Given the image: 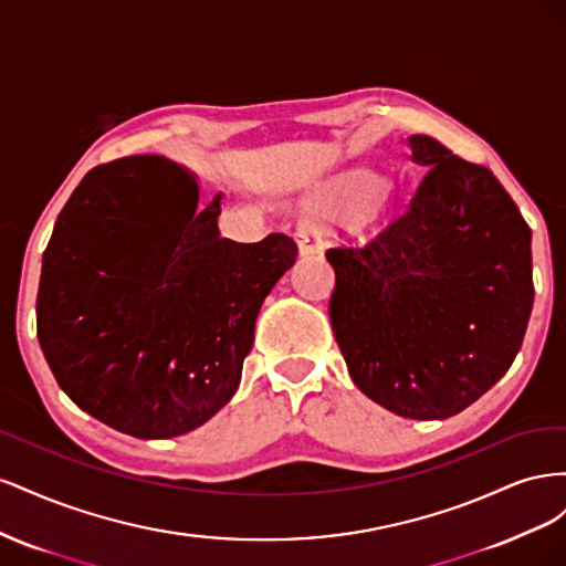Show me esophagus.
I'll return each mask as SVG.
<instances>
[{"instance_id":"1","label":"esophagus","mask_w":566,"mask_h":566,"mask_svg":"<svg viewBox=\"0 0 566 566\" xmlns=\"http://www.w3.org/2000/svg\"><path fill=\"white\" fill-rule=\"evenodd\" d=\"M295 243L302 256H312L323 250L321 233L310 224V221H302V224L295 229Z\"/></svg>"}]
</instances>
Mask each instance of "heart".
<instances>
[{
	"label": "heart",
	"mask_w": 566,
	"mask_h": 566,
	"mask_svg": "<svg viewBox=\"0 0 566 566\" xmlns=\"http://www.w3.org/2000/svg\"><path fill=\"white\" fill-rule=\"evenodd\" d=\"M312 202L321 212L349 214V224L361 233L380 231L397 212L394 188L370 167H349L325 179Z\"/></svg>",
	"instance_id": "1"
}]
</instances>
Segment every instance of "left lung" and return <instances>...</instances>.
Listing matches in <instances>:
<instances>
[{"label":"left lung","mask_w":566,"mask_h":566,"mask_svg":"<svg viewBox=\"0 0 566 566\" xmlns=\"http://www.w3.org/2000/svg\"><path fill=\"white\" fill-rule=\"evenodd\" d=\"M406 214L364 248L325 252L331 323L354 385L401 418L443 420L515 361L534 306L531 229L501 181L432 136Z\"/></svg>","instance_id":"8db88e82"}]
</instances>
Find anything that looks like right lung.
Returning a JSON list of instances; mask_svg holds the SVG:
<instances>
[{
    "label": "right lung",
    "instance_id": "obj_1",
    "mask_svg": "<svg viewBox=\"0 0 566 566\" xmlns=\"http://www.w3.org/2000/svg\"><path fill=\"white\" fill-rule=\"evenodd\" d=\"M132 156L87 172L42 256L38 337L61 389L136 439L196 430L241 385L262 302L295 264L285 233L221 238V193Z\"/></svg>",
    "mask_w": 566,
    "mask_h": 566
}]
</instances>
